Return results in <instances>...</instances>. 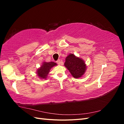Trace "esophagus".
Here are the masks:
<instances>
[{"instance_id": "34e87169", "label": "esophagus", "mask_w": 124, "mask_h": 124, "mask_svg": "<svg viewBox=\"0 0 124 124\" xmlns=\"http://www.w3.org/2000/svg\"><path fill=\"white\" fill-rule=\"evenodd\" d=\"M56 62H57V64H58V65H61L62 63V62L60 59H58V61H56Z\"/></svg>"}]
</instances>
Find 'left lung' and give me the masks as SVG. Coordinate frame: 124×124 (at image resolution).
<instances>
[{"label":"left lung","instance_id":"left-lung-1","mask_svg":"<svg viewBox=\"0 0 124 124\" xmlns=\"http://www.w3.org/2000/svg\"><path fill=\"white\" fill-rule=\"evenodd\" d=\"M64 65L73 77L76 78H81L86 70V65L83 60L73 54H69L66 58Z\"/></svg>","mask_w":124,"mask_h":124}]
</instances>
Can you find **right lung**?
I'll return each mask as SVG.
<instances>
[{
	"label": "right lung",
	"mask_w": 124,
	"mask_h": 124,
	"mask_svg": "<svg viewBox=\"0 0 124 124\" xmlns=\"http://www.w3.org/2000/svg\"><path fill=\"white\" fill-rule=\"evenodd\" d=\"M56 65L57 63L54 62H43L40 68L37 69V76L41 79H46L51 69Z\"/></svg>",
	"instance_id": "add662e5"
}]
</instances>
